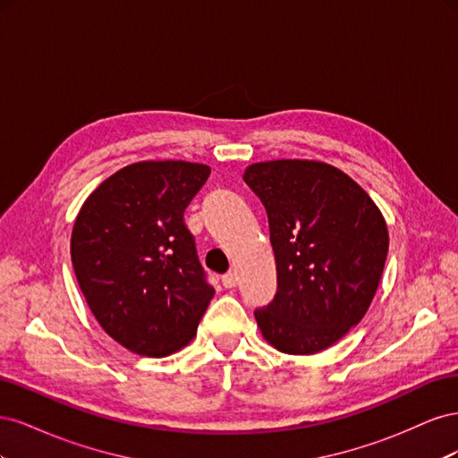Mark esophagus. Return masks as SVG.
Wrapping results in <instances>:
<instances>
[{
	"label": "esophagus",
	"mask_w": 458,
	"mask_h": 458,
	"mask_svg": "<svg viewBox=\"0 0 458 458\" xmlns=\"http://www.w3.org/2000/svg\"><path fill=\"white\" fill-rule=\"evenodd\" d=\"M221 283H224L225 288H234V286H237L239 279H237V275H234L233 271H229V273H225L224 276H221Z\"/></svg>",
	"instance_id": "obj_1"
}]
</instances>
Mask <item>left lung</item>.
Here are the masks:
<instances>
[{
	"label": "left lung",
	"instance_id": "8db88e82",
	"mask_svg": "<svg viewBox=\"0 0 458 458\" xmlns=\"http://www.w3.org/2000/svg\"><path fill=\"white\" fill-rule=\"evenodd\" d=\"M242 179L266 206L276 294L254 317L288 355L330 348L365 317L387 254L380 208L361 185L318 160L250 164Z\"/></svg>",
	"mask_w": 458,
	"mask_h": 458
}]
</instances>
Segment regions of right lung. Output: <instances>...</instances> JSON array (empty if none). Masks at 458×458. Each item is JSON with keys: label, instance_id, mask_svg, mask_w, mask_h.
<instances>
[{"label": "right lung", "instance_id": "obj_1", "mask_svg": "<svg viewBox=\"0 0 458 458\" xmlns=\"http://www.w3.org/2000/svg\"><path fill=\"white\" fill-rule=\"evenodd\" d=\"M210 165L145 160L118 170L81 204L71 239L76 279L106 335L147 357L197 336L214 296L183 212Z\"/></svg>", "mask_w": 458, "mask_h": 458}]
</instances>
